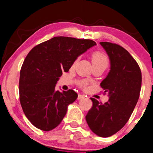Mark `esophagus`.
<instances>
[{"label": "esophagus", "mask_w": 153, "mask_h": 153, "mask_svg": "<svg viewBox=\"0 0 153 153\" xmlns=\"http://www.w3.org/2000/svg\"><path fill=\"white\" fill-rule=\"evenodd\" d=\"M84 97H85V96H84V95L79 94V96H78V99H84Z\"/></svg>", "instance_id": "34e87169"}]
</instances>
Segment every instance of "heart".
Instances as JSON below:
<instances>
[{
  "label": "heart",
  "mask_w": 153,
  "mask_h": 153,
  "mask_svg": "<svg viewBox=\"0 0 153 153\" xmlns=\"http://www.w3.org/2000/svg\"><path fill=\"white\" fill-rule=\"evenodd\" d=\"M92 62L93 66L102 65L107 68L109 63L108 59L104 53L95 51L92 53ZM89 82L87 80H80L78 81V85L82 89H86L88 88Z\"/></svg>",
  "instance_id": "obj_1"
}]
</instances>
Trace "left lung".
Listing matches in <instances>:
<instances>
[{
  "label": "left lung",
  "mask_w": 153,
  "mask_h": 153,
  "mask_svg": "<svg viewBox=\"0 0 153 153\" xmlns=\"http://www.w3.org/2000/svg\"><path fill=\"white\" fill-rule=\"evenodd\" d=\"M110 61V70L101 83L108 93L105 103L90 98L92 106L85 119L97 135L108 137L119 131L129 120L138 101L141 87L140 68L130 53L121 45L101 42Z\"/></svg>",
  "instance_id": "left-lung-1"
}]
</instances>
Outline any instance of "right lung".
<instances>
[{
    "label": "right lung",
    "mask_w": 153,
    "mask_h": 153,
    "mask_svg": "<svg viewBox=\"0 0 153 153\" xmlns=\"http://www.w3.org/2000/svg\"><path fill=\"white\" fill-rule=\"evenodd\" d=\"M95 45L90 39L56 36L28 53L20 72L19 99L26 117L35 127L50 131L60 124L68 105L78 94L73 90L56 91V84L77 57Z\"/></svg>",
    "instance_id": "1"
}]
</instances>
